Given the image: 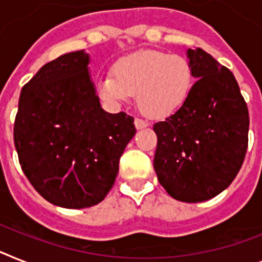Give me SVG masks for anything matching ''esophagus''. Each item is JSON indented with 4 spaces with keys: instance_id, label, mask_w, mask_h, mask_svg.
Returning a JSON list of instances; mask_svg holds the SVG:
<instances>
[{
    "instance_id": "obj_1",
    "label": "esophagus",
    "mask_w": 262,
    "mask_h": 262,
    "mask_svg": "<svg viewBox=\"0 0 262 262\" xmlns=\"http://www.w3.org/2000/svg\"><path fill=\"white\" fill-rule=\"evenodd\" d=\"M134 124H135L136 129H143V128H146V127H148V123L144 122V120H142V119H135Z\"/></svg>"
}]
</instances>
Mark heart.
I'll list each match as a JSON object with an SVG mask.
<instances>
[{"mask_svg": "<svg viewBox=\"0 0 262 262\" xmlns=\"http://www.w3.org/2000/svg\"><path fill=\"white\" fill-rule=\"evenodd\" d=\"M112 74L97 80L101 100L119 105L136 95L139 111L150 119L175 114L187 101L195 83L189 58L155 49L123 56L112 67Z\"/></svg>", "mask_w": 262, "mask_h": 262, "instance_id": "b5f03b06", "label": "heart"}]
</instances>
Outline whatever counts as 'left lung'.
<instances>
[{"label": "left lung", "instance_id": "obj_1", "mask_svg": "<svg viewBox=\"0 0 262 262\" xmlns=\"http://www.w3.org/2000/svg\"><path fill=\"white\" fill-rule=\"evenodd\" d=\"M195 84L174 115L154 124V168L174 200H211L234 181L248 148L249 114L234 75L201 48L187 49Z\"/></svg>", "mask_w": 262, "mask_h": 262}]
</instances>
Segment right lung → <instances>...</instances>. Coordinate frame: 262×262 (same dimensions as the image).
Wrapping results in <instances>:
<instances>
[{
  "label": "right lung",
  "mask_w": 262,
  "mask_h": 262,
  "mask_svg": "<svg viewBox=\"0 0 262 262\" xmlns=\"http://www.w3.org/2000/svg\"><path fill=\"white\" fill-rule=\"evenodd\" d=\"M90 61L83 49L41 67L21 90L14 122L24 174L41 196L66 209L104 200L136 133L131 116L101 108Z\"/></svg>",
  "instance_id": "1"
}]
</instances>
